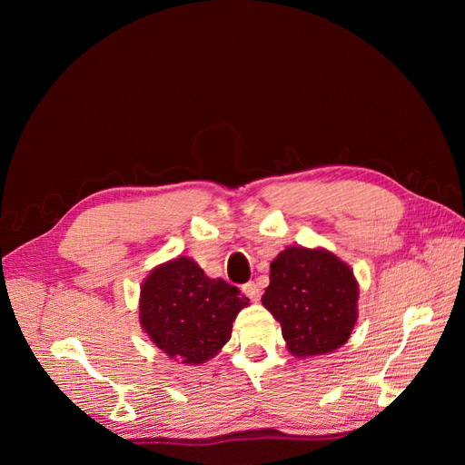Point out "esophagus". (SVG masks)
Here are the masks:
<instances>
[{
  "label": "esophagus",
  "mask_w": 465,
  "mask_h": 465,
  "mask_svg": "<svg viewBox=\"0 0 465 465\" xmlns=\"http://www.w3.org/2000/svg\"><path fill=\"white\" fill-rule=\"evenodd\" d=\"M242 291L246 292V297H250V301H260L262 297V289L256 281H248V283L242 287Z\"/></svg>",
  "instance_id": "obj_1"
}]
</instances>
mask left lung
<instances>
[{
	"mask_svg": "<svg viewBox=\"0 0 465 465\" xmlns=\"http://www.w3.org/2000/svg\"><path fill=\"white\" fill-rule=\"evenodd\" d=\"M262 304L281 323L292 357H318L351 337L359 318V283L333 252L287 246L272 262Z\"/></svg>",
	"mask_w": 465,
	"mask_h": 465,
	"instance_id": "left-lung-1",
	"label": "left lung"
}]
</instances>
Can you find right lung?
<instances>
[{
  "label": "right lung",
  "mask_w": 465,
  "mask_h": 465,
  "mask_svg": "<svg viewBox=\"0 0 465 465\" xmlns=\"http://www.w3.org/2000/svg\"><path fill=\"white\" fill-rule=\"evenodd\" d=\"M248 299L223 279H211L198 262L178 256L159 263L139 292V323L164 355L203 364L231 340L232 322Z\"/></svg>",
  "instance_id": "1"
}]
</instances>
